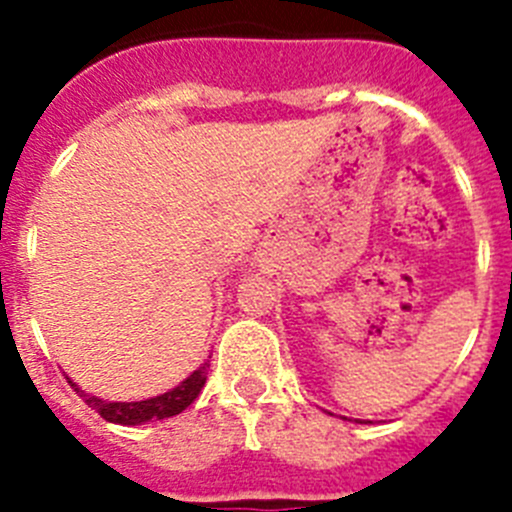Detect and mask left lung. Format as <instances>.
<instances>
[{"instance_id":"8db88e82","label":"left lung","mask_w":512,"mask_h":512,"mask_svg":"<svg viewBox=\"0 0 512 512\" xmlns=\"http://www.w3.org/2000/svg\"><path fill=\"white\" fill-rule=\"evenodd\" d=\"M359 423H364V420H359Z\"/></svg>"}]
</instances>
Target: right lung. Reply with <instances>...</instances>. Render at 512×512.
I'll list each match as a JSON object with an SVG mask.
<instances>
[{
    "label": "right lung",
    "mask_w": 512,
    "mask_h": 512,
    "mask_svg": "<svg viewBox=\"0 0 512 512\" xmlns=\"http://www.w3.org/2000/svg\"><path fill=\"white\" fill-rule=\"evenodd\" d=\"M207 366L210 364H202L197 372L189 374L182 384H176L174 390L164 392V395L151 397V400H140V402H107V400H99V397L87 395V392H81V387L76 382L69 384L71 390L79 392L84 397L89 408L97 410L104 420H110V423L117 425H140V423H148V420H164L171 418V415H179L182 410H187L200 390L205 387L207 382Z\"/></svg>",
    "instance_id": "add662e5"
}]
</instances>
